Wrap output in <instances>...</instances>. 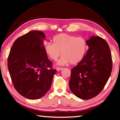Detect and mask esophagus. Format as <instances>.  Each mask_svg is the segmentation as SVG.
Masks as SVG:
<instances>
[{
    "mask_svg": "<svg viewBox=\"0 0 120 120\" xmlns=\"http://www.w3.org/2000/svg\"><path fill=\"white\" fill-rule=\"evenodd\" d=\"M56 70L57 71H60V70H62L63 69V68H61V67H56Z\"/></svg>",
    "mask_w": 120,
    "mask_h": 120,
    "instance_id": "esophagus-1",
    "label": "esophagus"
}]
</instances>
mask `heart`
Listing matches in <instances>:
<instances>
[{
    "label": "heart",
    "instance_id": "b5f03b06",
    "mask_svg": "<svg viewBox=\"0 0 120 120\" xmlns=\"http://www.w3.org/2000/svg\"><path fill=\"white\" fill-rule=\"evenodd\" d=\"M53 43L47 42L44 44L46 54L51 59L56 61L61 54L63 56L58 62L59 65L70 63L78 64L84 59L88 45L86 40L82 37L62 33L53 38Z\"/></svg>",
    "mask_w": 120,
    "mask_h": 120
}]
</instances>
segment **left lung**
Masks as SVG:
<instances>
[{
  "mask_svg": "<svg viewBox=\"0 0 120 120\" xmlns=\"http://www.w3.org/2000/svg\"><path fill=\"white\" fill-rule=\"evenodd\" d=\"M89 49L84 59L71 69L69 87L78 98L89 99L104 88L112 69V59L107 42L98 36L87 41Z\"/></svg>",
  "mask_w": 120,
  "mask_h": 120,
  "instance_id": "1",
  "label": "left lung"
}]
</instances>
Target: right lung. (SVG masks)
<instances>
[{"label": "right lung", "mask_w": 120, "mask_h": 120, "mask_svg": "<svg viewBox=\"0 0 120 120\" xmlns=\"http://www.w3.org/2000/svg\"><path fill=\"white\" fill-rule=\"evenodd\" d=\"M41 31H32L15 40L7 65L17 92L30 99L41 98L49 90L56 70L45 52Z\"/></svg>", "instance_id": "right-lung-1"}]
</instances>
